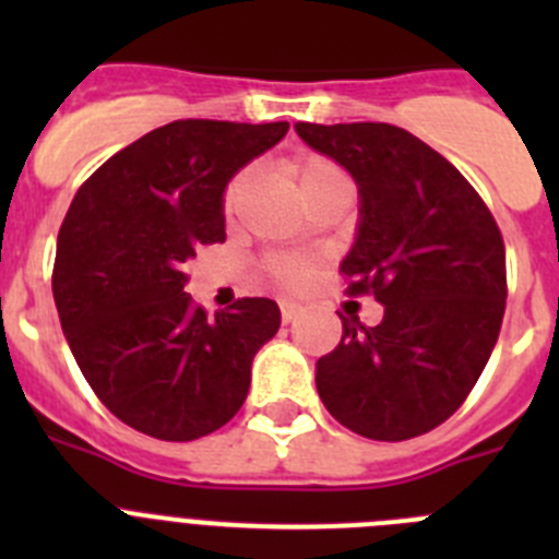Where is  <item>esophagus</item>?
<instances>
[{
    "label": "esophagus",
    "instance_id": "obj_1",
    "mask_svg": "<svg viewBox=\"0 0 559 559\" xmlns=\"http://www.w3.org/2000/svg\"><path fill=\"white\" fill-rule=\"evenodd\" d=\"M280 313H283V322L288 324V322H294L296 316L302 313V308H299L296 302H280Z\"/></svg>",
    "mask_w": 559,
    "mask_h": 559
}]
</instances>
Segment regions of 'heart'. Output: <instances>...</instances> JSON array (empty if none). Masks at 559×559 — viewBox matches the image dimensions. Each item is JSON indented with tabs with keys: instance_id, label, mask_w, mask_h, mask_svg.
Segmentation results:
<instances>
[{
	"instance_id": "heart-1",
	"label": "heart",
	"mask_w": 559,
	"mask_h": 559,
	"mask_svg": "<svg viewBox=\"0 0 559 559\" xmlns=\"http://www.w3.org/2000/svg\"><path fill=\"white\" fill-rule=\"evenodd\" d=\"M285 170L294 179V185L299 187V192L305 195V201L316 199L319 192H328L333 187H353L349 185V176L344 173V167L338 162H333L330 156L322 153H296L285 162ZM249 187V173L240 170L235 173L229 181H226L224 192H221V212L224 218L231 221L240 210V201H243V192ZM265 269L274 283H280L283 288H305V285L313 280L316 274V260L308 254H271L265 260Z\"/></svg>"
}]
</instances>
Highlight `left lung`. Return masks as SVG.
<instances>
[{
	"label": "left lung",
	"instance_id": "obj_1",
	"mask_svg": "<svg viewBox=\"0 0 559 559\" xmlns=\"http://www.w3.org/2000/svg\"><path fill=\"white\" fill-rule=\"evenodd\" d=\"M296 133L353 173L360 226L341 263L349 296H374V328L341 316L316 389L341 426L403 442L442 426L476 386L501 333L507 251L492 212L451 162L389 122Z\"/></svg>",
	"mask_w": 559,
	"mask_h": 559
}]
</instances>
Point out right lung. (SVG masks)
<instances>
[{
    "mask_svg": "<svg viewBox=\"0 0 559 559\" xmlns=\"http://www.w3.org/2000/svg\"><path fill=\"white\" fill-rule=\"evenodd\" d=\"M288 122L176 120L103 162L58 231L52 296L83 378L126 426L190 442L226 426L280 308L243 296L206 316L185 263L224 243L221 192Z\"/></svg>",
    "mask_w": 559,
    "mask_h": 559,
    "instance_id": "right-lung-1",
    "label": "right lung"
}]
</instances>
